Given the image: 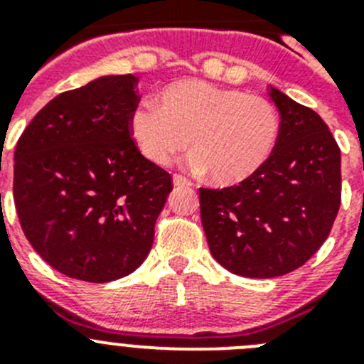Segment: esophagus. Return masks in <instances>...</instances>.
<instances>
[{
    "label": "esophagus",
    "mask_w": 364,
    "mask_h": 364,
    "mask_svg": "<svg viewBox=\"0 0 364 364\" xmlns=\"http://www.w3.org/2000/svg\"><path fill=\"white\" fill-rule=\"evenodd\" d=\"M173 184H175L176 188H189V186H191V182H189V180L182 175H173Z\"/></svg>",
    "instance_id": "1"
}]
</instances>
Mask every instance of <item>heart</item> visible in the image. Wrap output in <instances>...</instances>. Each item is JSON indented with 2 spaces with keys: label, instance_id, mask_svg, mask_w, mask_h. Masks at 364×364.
<instances>
[{
  "label": "heart",
  "instance_id": "obj_1",
  "mask_svg": "<svg viewBox=\"0 0 364 364\" xmlns=\"http://www.w3.org/2000/svg\"><path fill=\"white\" fill-rule=\"evenodd\" d=\"M129 131L154 166H169L189 140L193 171L210 173L218 186H235L268 162L281 120L275 105L262 96L202 80H178L160 91L159 105L144 102L134 107Z\"/></svg>",
  "mask_w": 364,
  "mask_h": 364
}]
</instances>
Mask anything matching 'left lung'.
Masks as SVG:
<instances>
[{
    "label": "left lung",
    "instance_id": "1",
    "mask_svg": "<svg viewBox=\"0 0 364 364\" xmlns=\"http://www.w3.org/2000/svg\"><path fill=\"white\" fill-rule=\"evenodd\" d=\"M281 114L268 162L239 186L200 188V218L218 264L250 279L301 268L328 239L341 205V151L323 118L275 87Z\"/></svg>",
    "mask_w": 364,
    "mask_h": 364
}]
</instances>
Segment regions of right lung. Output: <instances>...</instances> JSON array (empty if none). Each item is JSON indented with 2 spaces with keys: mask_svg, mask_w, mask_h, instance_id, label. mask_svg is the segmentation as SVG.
Returning <instances> with one entry per match:
<instances>
[{
  "mask_svg": "<svg viewBox=\"0 0 364 364\" xmlns=\"http://www.w3.org/2000/svg\"><path fill=\"white\" fill-rule=\"evenodd\" d=\"M133 74L100 76L50 100L19 136L14 202L38 255L70 279L109 282L149 255L171 175L138 151Z\"/></svg>",
  "mask_w": 364,
  "mask_h": 364,
  "instance_id": "add662e5",
  "label": "right lung"
}]
</instances>
